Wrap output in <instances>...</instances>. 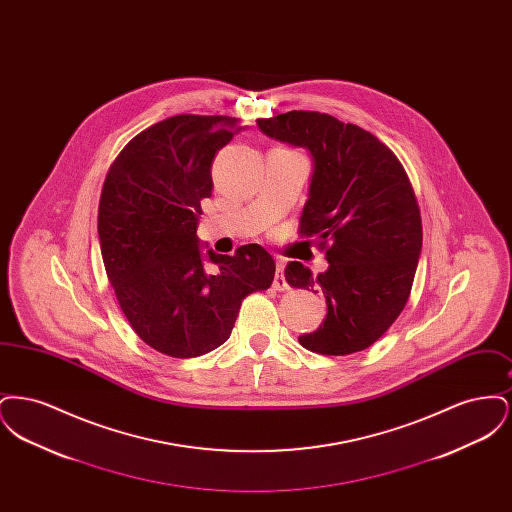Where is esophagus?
Returning a JSON list of instances; mask_svg holds the SVG:
<instances>
[{
    "mask_svg": "<svg viewBox=\"0 0 512 512\" xmlns=\"http://www.w3.org/2000/svg\"><path fill=\"white\" fill-rule=\"evenodd\" d=\"M272 286H274V290H280V292H284V290L290 288V286H288V280H286V276H284V263H282V261L276 263V274H274Z\"/></svg>",
    "mask_w": 512,
    "mask_h": 512,
    "instance_id": "34e87169",
    "label": "esophagus"
}]
</instances>
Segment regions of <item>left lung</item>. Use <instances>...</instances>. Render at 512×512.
I'll use <instances>...</instances> for the list:
<instances>
[{"mask_svg":"<svg viewBox=\"0 0 512 512\" xmlns=\"http://www.w3.org/2000/svg\"><path fill=\"white\" fill-rule=\"evenodd\" d=\"M257 126L313 161L299 232L326 247L328 268L313 276L292 261L286 280L322 293L326 318L299 343L320 355L363 351L386 334L413 288L422 222L407 172L376 136L326 113L290 111Z\"/></svg>","mask_w":512,"mask_h":512,"instance_id":"1","label":"left lung"}]
</instances>
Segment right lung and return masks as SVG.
<instances>
[{"mask_svg": "<svg viewBox=\"0 0 512 512\" xmlns=\"http://www.w3.org/2000/svg\"><path fill=\"white\" fill-rule=\"evenodd\" d=\"M244 128L232 117L157 122L124 146L101 190V257L122 313L140 340L174 359L217 349L244 297L274 280L265 247L219 255L197 238L213 161Z\"/></svg>", "mask_w": 512, "mask_h": 512, "instance_id": "obj_1", "label": "right lung"}]
</instances>
